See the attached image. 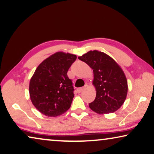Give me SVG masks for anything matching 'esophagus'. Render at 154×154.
Instances as JSON below:
<instances>
[{"label": "esophagus", "instance_id": "esophagus-1", "mask_svg": "<svg viewBox=\"0 0 154 154\" xmlns=\"http://www.w3.org/2000/svg\"><path fill=\"white\" fill-rule=\"evenodd\" d=\"M85 89V87H80V88H78L76 90L78 93H80V92H82Z\"/></svg>", "mask_w": 154, "mask_h": 154}]
</instances>
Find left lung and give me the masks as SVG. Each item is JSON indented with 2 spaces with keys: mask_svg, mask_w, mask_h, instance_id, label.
<instances>
[{
  "mask_svg": "<svg viewBox=\"0 0 154 154\" xmlns=\"http://www.w3.org/2000/svg\"><path fill=\"white\" fill-rule=\"evenodd\" d=\"M79 58L94 72L92 84L96 96L89 104V108L98 114L116 112L123 105L128 91L127 80L121 67L111 56L98 50L89 51Z\"/></svg>",
  "mask_w": 154,
  "mask_h": 154,
  "instance_id": "8db88e82",
  "label": "left lung"
}]
</instances>
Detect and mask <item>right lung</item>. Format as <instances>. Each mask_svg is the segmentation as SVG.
I'll return each mask as SVG.
<instances>
[{"instance_id":"1","label":"right lung","mask_w":154,"mask_h":154,"mask_svg":"<svg viewBox=\"0 0 154 154\" xmlns=\"http://www.w3.org/2000/svg\"><path fill=\"white\" fill-rule=\"evenodd\" d=\"M74 54L58 51L42 61L31 78V101L38 112L56 117L69 109L74 94L68 69L76 60Z\"/></svg>"}]
</instances>
